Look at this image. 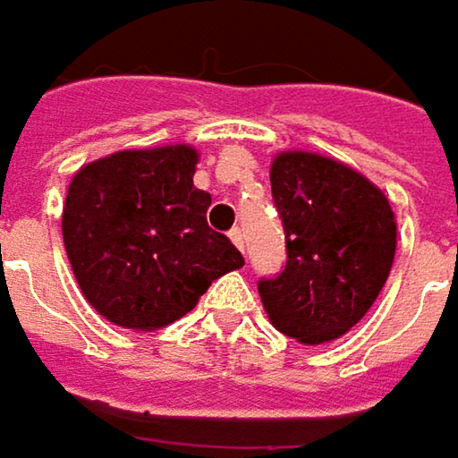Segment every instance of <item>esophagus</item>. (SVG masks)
Listing matches in <instances>:
<instances>
[{
    "instance_id": "esophagus-1",
    "label": "esophagus",
    "mask_w": 458,
    "mask_h": 458,
    "mask_svg": "<svg viewBox=\"0 0 458 458\" xmlns=\"http://www.w3.org/2000/svg\"><path fill=\"white\" fill-rule=\"evenodd\" d=\"M230 235V241H233V243L238 245V250H241V253H245V243H243V230L241 228H233L228 233Z\"/></svg>"
}]
</instances>
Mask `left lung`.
<instances>
[{
  "instance_id": "8db88e82",
  "label": "left lung",
  "mask_w": 458,
  "mask_h": 458,
  "mask_svg": "<svg viewBox=\"0 0 458 458\" xmlns=\"http://www.w3.org/2000/svg\"><path fill=\"white\" fill-rule=\"evenodd\" d=\"M286 266L260 278L263 307L278 332L319 344L350 332L372 307L395 256L386 195L355 169L289 151L271 166Z\"/></svg>"
}]
</instances>
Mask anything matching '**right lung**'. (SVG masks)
I'll return each instance as SVG.
<instances>
[{
    "mask_svg": "<svg viewBox=\"0 0 458 458\" xmlns=\"http://www.w3.org/2000/svg\"><path fill=\"white\" fill-rule=\"evenodd\" d=\"M198 151H116L83 166L63 210V241L90 307L129 329L177 322L215 278L243 266L208 225L210 192L192 184Z\"/></svg>",
    "mask_w": 458,
    "mask_h": 458,
    "instance_id": "1",
    "label": "right lung"
}]
</instances>
